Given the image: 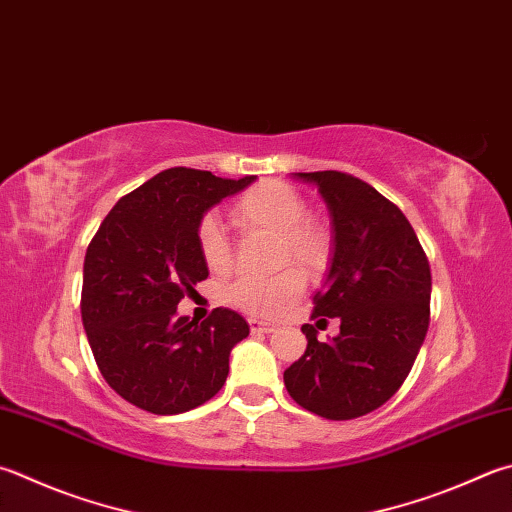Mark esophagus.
I'll list each match as a JSON object with an SVG mask.
<instances>
[{
    "instance_id": "esophagus-1",
    "label": "esophagus",
    "mask_w": 512,
    "mask_h": 512,
    "mask_svg": "<svg viewBox=\"0 0 512 512\" xmlns=\"http://www.w3.org/2000/svg\"><path fill=\"white\" fill-rule=\"evenodd\" d=\"M249 330H252L254 334H256V332L269 334V332L276 330V325H274V323H265V321H256V318H252V321H249Z\"/></svg>"
}]
</instances>
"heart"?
Returning <instances> with one entry per match:
<instances>
[{"mask_svg": "<svg viewBox=\"0 0 512 512\" xmlns=\"http://www.w3.org/2000/svg\"><path fill=\"white\" fill-rule=\"evenodd\" d=\"M307 214V202L298 191L281 180H263L249 187L231 205V223L243 234L265 231L276 236V260H292L305 272H321L330 263L332 234L321 220ZM198 252L211 272H225L231 263V249L225 231L211 216L198 223ZM305 289L298 269H283L267 278H238L225 292L227 301L238 310L258 316H278L292 305Z\"/></svg>", "mask_w": 512, "mask_h": 512, "instance_id": "obj_1", "label": "heart"}]
</instances>
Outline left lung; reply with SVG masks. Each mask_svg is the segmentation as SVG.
Returning <instances> with one entry per match:
<instances>
[{"instance_id":"left-lung-1","label":"left lung","mask_w":512,"mask_h":512,"mask_svg":"<svg viewBox=\"0 0 512 512\" xmlns=\"http://www.w3.org/2000/svg\"><path fill=\"white\" fill-rule=\"evenodd\" d=\"M294 176L316 185L330 209L334 254L312 318H339L341 332L321 343L303 325L307 347L285 370V388L318 417L356 419L401 388L426 339L428 256L403 211L368 182L341 171Z\"/></svg>"}]
</instances>
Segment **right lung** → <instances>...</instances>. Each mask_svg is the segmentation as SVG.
Listing matches in <instances>:
<instances>
[{"label":"right lung","mask_w":512,"mask_h":512,"mask_svg":"<svg viewBox=\"0 0 512 512\" xmlns=\"http://www.w3.org/2000/svg\"><path fill=\"white\" fill-rule=\"evenodd\" d=\"M256 176L218 178L173 167L122 196L84 256L82 323L104 381L153 414L209 401L229 374V352L249 334L243 316L216 307L205 321L178 316L209 276L196 231L205 211Z\"/></svg>","instance_id":"right-lung-1"}]
</instances>
